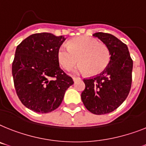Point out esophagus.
Masks as SVG:
<instances>
[{
  "label": "esophagus",
  "mask_w": 146,
  "mask_h": 146,
  "mask_svg": "<svg viewBox=\"0 0 146 146\" xmlns=\"http://www.w3.org/2000/svg\"><path fill=\"white\" fill-rule=\"evenodd\" d=\"M80 80V78H76V77H74V78H73V80H74V82L78 81V80Z\"/></svg>",
  "instance_id": "esophagus-1"
}]
</instances>
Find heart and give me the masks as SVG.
<instances>
[{
	"mask_svg": "<svg viewBox=\"0 0 146 146\" xmlns=\"http://www.w3.org/2000/svg\"><path fill=\"white\" fill-rule=\"evenodd\" d=\"M57 60L66 70H70L80 62L78 72H87L89 75L96 76L108 68L110 52L108 47L96 38L80 36L69 41L68 47L61 45L57 50Z\"/></svg>",
	"mask_w": 146,
	"mask_h": 146,
	"instance_id": "heart-1",
	"label": "heart"
}]
</instances>
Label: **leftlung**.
Returning <instances> with one entry per match:
<instances>
[{
    "instance_id": "left-lung-1",
    "label": "left lung",
    "mask_w": 146,
    "mask_h": 146,
    "mask_svg": "<svg viewBox=\"0 0 146 146\" xmlns=\"http://www.w3.org/2000/svg\"><path fill=\"white\" fill-rule=\"evenodd\" d=\"M92 36L108 47L110 61L102 74L84 79L86 86L81 99L92 113L103 115L117 109L128 96L132 83L133 60L127 45L115 36L102 32Z\"/></svg>"
}]
</instances>
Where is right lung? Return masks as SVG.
I'll return each mask as SVG.
<instances>
[{
    "instance_id": "right-lung-1",
    "label": "right lung",
    "mask_w": 146,
    "mask_h": 146,
    "mask_svg": "<svg viewBox=\"0 0 146 146\" xmlns=\"http://www.w3.org/2000/svg\"><path fill=\"white\" fill-rule=\"evenodd\" d=\"M66 40L49 33L31 35L17 46L12 66L17 96L28 109L48 113L62 103L74 81L60 68L57 50Z\"/></svg>"
}]
</instances>
